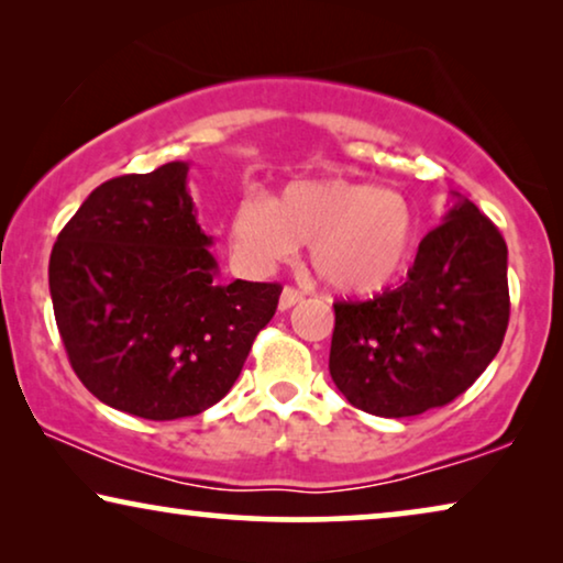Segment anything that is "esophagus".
Here are the masks:
<instances>
[{"mask_svg":"<svg viewBox=\"0 0 563 563\" xmlns=\"http://www.w3.org/2000/svg\"><path fill=\"white\" fill-rule=\"evenodd\" d=\"M299 299H302V291L295 287H284L279 297V310H289V307H295Z\"/></svg>","mask_w":563,"mask_h":563,"instance_id":"esophagus-1","label":"esophagus"}]
</instances>
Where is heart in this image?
Here are the masks:
<instances>
[{"mask_svg":"<svg viewBox=\"0 0 563 563\" xmlns=\"http://www.w3.org/2000/svg\"><path fill=\"white\" fill-rule=\"evenodd\" d=\"M418 225L399 191L351 179L295 181L279 199L245 195L228 222L238 264L258 274L310 243V264L341 295H374L410 258Z\"/></svg>","mask_w":563,"mask_h":563,"instance_id":"heart-1","label":"heart"}]
</instances>
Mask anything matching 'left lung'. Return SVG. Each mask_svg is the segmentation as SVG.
<instances>
[{
    "mask_svg": "<svg viewBox=\"0 0 563 563\" xmlns=\"http://www.w3.org/2000/svg\"><path fill=\"white\" fill-rule=\"evenodd\" d=\"M333 307L330 376L353 407L412 418L449 405L503 345L510 320L505 238L474 202L453 195L397 289Z\"/></svg>",
    "mask_w": 563,
    "mask_h": 563,
    "instance_id": "obj_1",
    "label": "left lung"
}]
</instances>
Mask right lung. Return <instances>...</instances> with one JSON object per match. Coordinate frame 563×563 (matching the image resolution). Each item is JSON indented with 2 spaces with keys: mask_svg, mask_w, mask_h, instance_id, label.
Returning <instances> with one entry per match:
<instances>
[{
  "mask_svg": "<svg viewBox=\"0 0 563 563\" xmlns=\"http://www.w3.org/2000/svg\"><path fill=\"white\" fill-rule=\"evenodd\" d=\"M187 161L91 191L53 245L48 284L71 368L145 420L205 412L233 387L282 287L218 282Z\"/></svg>",
  "mask_w": 563,
  "mask_h": 563,
  "instance_id": "1",
  "label": "right lung"
}]
</instances>
